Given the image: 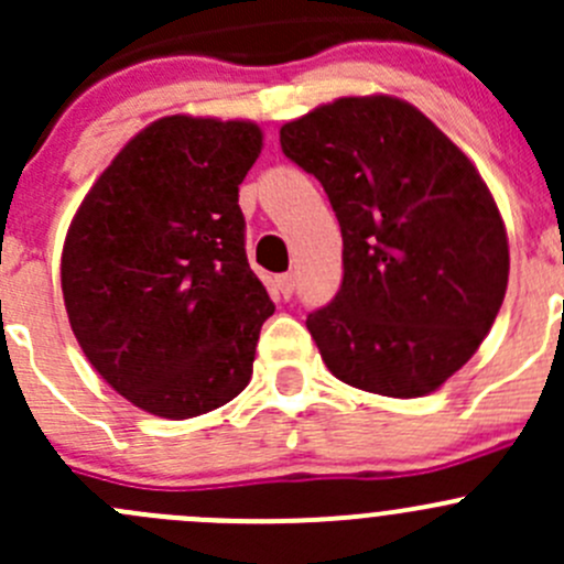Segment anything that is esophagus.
<instances>
[{
  "instance_id": "esophagus-1",
  "label": "esophagus",
  "mask_w": 564,
  "mask_h": 564,
  "mask_svg": "<svg viewBox=\"0 0 564 564\" xmlns=\"http://www.w3.org/2000/svg\"><path fill=\"white\" fill-rule=\"evenodd\" d=\"M275 286H278V292L289 300L294 294V286H297V278H294L292 272H283V275L275 278Z\"/></svg>"
}]
</instances>
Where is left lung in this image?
<instances>
[{
    "label": "left lung",
    "mask_w": 564,
    "mask_h": 564,
    "mask_svg": "<svg viewBox=\"0 0 564 564\" xmlns=\"http://www.w3.org/2000/svg\"><path fill=\"white\" fill-rule=\"evenodd\" d=\"M281 150L327 193L344 281L305 318L340 382L390 398L434 392L491 329L508 235L469 158L414 106L340 98L281 128Z\"/></svg>",
    "instance_id": "1"
}]
</instances>
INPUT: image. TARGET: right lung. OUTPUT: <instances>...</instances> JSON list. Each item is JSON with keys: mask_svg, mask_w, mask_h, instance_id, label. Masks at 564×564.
<instances>
[{"mask_svg": "<svg viewBox=\"0 0 564 564\" xmlns=\"http://www.w3.org/2000/svg\"><path fill=\"white\" fill-rule=\"evenodd\" d=\"M253 122L163 117L124 144L62 250L70 327L95 371L144 412L187 420L240 395L270 294L246 253L240 182Z\"/></svg>", "mask_w": 564, "mask_h": 564, "instance_id": "obj_1", "label": "right lung"}]
</instances>
